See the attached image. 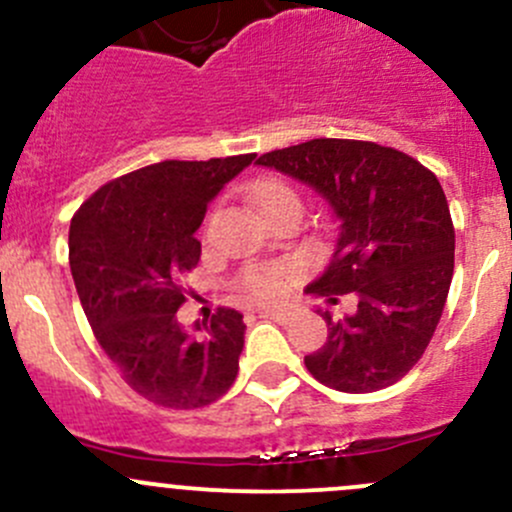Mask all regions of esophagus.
I'll return each mask as SVG.
<instances>
[{
  "instance_id": "obj_1",
  "label": "esophagus",
  "mask_w": 512,
  "mask_h": 512,
  "mask_svg": "<svg viewBox=\"0 0 512 512\" xmlns=\"http://www.w3.org/2000/svg\"><path fill=\"white\" fill-rule=\"evenodd\" d=\"M257 314L265 319H275V322H280V324H287L289 317H292V314L285 312V309H267V307L257 309Z\"/></svg>"
}]
</instances>
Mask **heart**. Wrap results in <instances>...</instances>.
<instances>
[{"label":"heart","instance_id":"1","mask_svg":"<svg viewBox=\"0 0 512 512\" xmlns=\"http://www.w3.org/2000/svg\"><path fill=\"white\" fill-rule=\"evenodd\" d=\"M250 200L257 210L267 218L285 208L302 210L297 190L280 178H262L250 185ZM294 277L292 265H247L237 275L235 287L242 297L255 302H275L285 294V289Z\"/></svg>","mask_w":512,"mask_h":512}]
</instances>
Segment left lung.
Here are the masks:
<instances>
[{
  "mask_svg": "<svg viewBox=\"0 0 512 512\" xmlns=\"http://www.w3.org/2000/svg\"><path fill=\"white\" fill-rule=\"evenodd\" d=\"M257 163L312 185L342 220L337 252L307 292L334 304L356 294V312H322L329 337L304 356L309 374L344 394L404 379L436 332L453 277L456 232L436 175L396 148L352 138H314Z\"/></svg>",
  "mask_w": 512,
  "mask_h": 512,
  "instance_id": "1",
  "label": "left lung"
}]
</instances>
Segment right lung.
Instances as JSON below:
<instances>
[{"label":"right lung","instance_id":"1","mask_svg":"<svg viewBox=\"0 0 512 512\" xmlns=\"http://www.w3.org/2000/svg\"><path fill=\"white\" fill-rule=\"evenodd\" d=\"M255 153L163 160L101 185L71 218L69 265L96 342L136 394L165 409H203L227 394L245 347L237 309L218 307L200 337L178 309L200 262L208 203Z\"/></svg>","mask_w":512,"mask_h":512}]
</instances>
